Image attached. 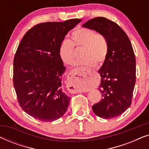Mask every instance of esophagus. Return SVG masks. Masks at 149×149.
<instances>
[{"label": "esophagus", "mask_w": 149, "mask_h": 149, "mask_svg": "<svg viewBox=\"0 0 149 149\" xmlns=\"http://www.w3.org/2000/svg\"><path fill=\"white\" fill-rule=\"evenodd\" d=\"M92 70L90 68H86L83 70L79 69H74L68 74L67 85L69 88H71L72 91L77 92L80 91L81 85L83 83H86L90 80Z\"/></svg>", "instance_id": "esophagus-1"}]
</instances>
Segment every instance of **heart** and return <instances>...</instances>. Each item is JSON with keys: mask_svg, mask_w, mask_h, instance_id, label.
I'll use <instances>...</instances> for the list:
<instances>
[{"mask_svg": "<svg viewBox=\"0 0 149 149\" xmlns=\"http://www.w3.org/2000/svg\"><path fill=\"white\" fill-rule=\"evenodd\" d=\"M72 41L64 39L58 49L59 56L64 64H71L75 58L74 45L82 47V58L76 62L77 65L86 67L94 66L96 63L102 64L107 58L109 44L106 37L101 34H96L94 30L81 28L71 34Z\"/></svg>", "mask_w": 149, "mask_h": 149, "instance_id": "obj_1", "label": "heart"}]
</instances>
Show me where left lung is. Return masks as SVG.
Instances as JSON below:
<instances>
[{
    "instance_id": "left-lung-1",
    "label": "left lung",
    "mask_w": 149,
    "mask_h": 149,
    "mask_svg": "<svg viewBox=\"0 0 149 149\" xmlns=\"http://www.w3.org/2000/svg\"><path fill=\"white\" fill-rule=\"evenodd\" d=\"M83 27L104 35L109 44L107 58L98 72L99 91L102 99L92 106L93 113L102 119L121 115L132 103L136 83V58L125 32L114 22L103 17L89 19Z\"/></svg>"
}]
</instances>
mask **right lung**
<instances>
[{
    "instance_id": "1",
    "label": "right lung",
    "mask_w": 149,
    "mask_h": 149,
    "mask_svg": "<svg viewBox=\"0 0 149 149\" xmlns=\"http://www.w3.org/2000/svg\"><path fill=\"white\" fill-rule=\"evenodd\" d=\"M81 20L45 22L25 34L13 60V85L24 112L41 121H54L66 113L70 97L62 89L66 68L59 56L60 42Z\"/></svg>"
}]
</instances>
